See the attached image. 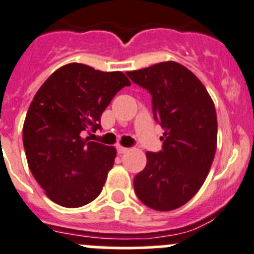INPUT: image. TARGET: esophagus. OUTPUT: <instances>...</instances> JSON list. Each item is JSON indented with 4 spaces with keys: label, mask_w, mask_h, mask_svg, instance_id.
Masks as SVG:
<instances>
[{
    "label": "esophagus",
    "mask_w": 254,
    "mask_h": 254,
    "mask_svg": "<svg viewBox=\"0 0 254 254\" xmlns=\"http://www.w3.org/2000/svg\"><path fill=\"white\" fill-rule=\"evenodd\" d=\"M127 151H129V149L127 148H124V146H122V145L118 146V153L119 154H125V153H127Z\"/></svg>",
    "instance_id": "1"
}]
</instances>
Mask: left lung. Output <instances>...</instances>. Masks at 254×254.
<instances>
[{
	"label": "left lung",
	"instance_id": "8db88e82",
	"mask_svg": "<svg viewBox=\"0 0 254 254\" xmlns=\"http://www.w3.org/2000/svg\"><path fill=\"white\" fill-rule=\"evenodd\" d=\"M153 96V113L164 129L160 153H146L134 190L149 208L169 212L189 202L205 182L217 150V113L202 81L175 61L127 71Z\"/></svg>",
	"mask_w": 254,
	"mask_h": 254
}]
</instances>
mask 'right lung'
Instances as JSON below:
<instances>
[{
  "label": "right lung",
  "mask_w": 254,
  "mask_h": 254,
  "mask_svg": "<svg viewBox=\"0 0 254 254\" xmlns=\"http://www.w3.org/2000/svg\"><path fill=\"white\" fill-rule=\"evenodd\" d=\"M129 85L122 71L71 63L36 92L23 123V146L31 173L52 202L79 208L101 193L116 149L84 135L101 129V114Z\"/></svg>",
  "instance_id": "obj_1"
}]
</instances>
